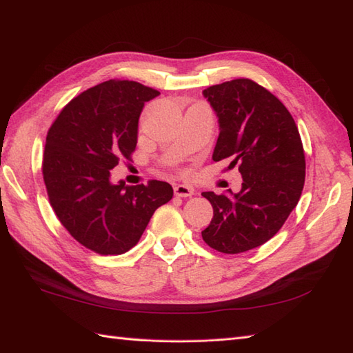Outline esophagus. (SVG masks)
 I'll use <instances>...</instances> for the list:
<instances>
[{
    "mask_svg": "<svg viewBox=\"0 0 353 353\" xmlns=\"http://www.w3.org/2000/svg\"><path fill=\"white\" fill-rule=\"evenodd\" d=\"M174 192H175L176 196H179V198H190L192 194L194 193V190L192 189V187L190 185H185V184L175 185Z\"/></svg>",
    "mask_w": 353,
    "mask_h": 353,
    "instance_id": "obj_1",
    "label": "esophagus"
}]
</instances>
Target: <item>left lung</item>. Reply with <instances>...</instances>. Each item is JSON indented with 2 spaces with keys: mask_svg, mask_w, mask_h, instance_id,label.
<instances>
[{
  "mask_svg": "<svg viewBox=\"0 0 353 353\" xmlns=\"http://www.w3.org/2000/svg\"><path fill=\"white\" fill-rule=\"evenodd\" d=\"M203 97L221 130L213 160H228V169L237 166L243 183L239 193H202L213 207L202 239L222 254H241L275 236L299 202L302 140L287 107L249 78L210 85Z\"/></svg>",
  "mask_w": 353,
  "mask_h": 353,
  "instance_id": "left-lung-1",
  "label": "left lung"
}]
</instances>
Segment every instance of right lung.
Segmentation results:
<instances>
[{
  "label": "right lung",
  "instance_id": "obj_1",
  "mask_svg": "<svg viewBox=\"0 0 353 353\" xmlns=\"http://www.w3.org/2000/svg\"><path fill=\"white\" fill-rule=\"evenodd\" d=\"M159 95L137 81H104L66 104L46 134L42 174L51 207L70 236L99 255L136 246L154 211L174 196L157 179L110 181V170L136 150L145 103Z\"/></svg>",
  "mask_w": 353,
  "mask_h": 353
}]
</instances>
